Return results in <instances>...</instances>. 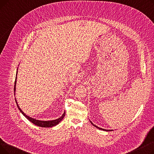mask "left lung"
Masks as SVG:
<instances>
[{
    "mask_svg": "<svg viewBox=\"0 0 154 154\" xmlns=\"http://www.w3.org/2000/svg\"><path fill=\"white\" fill-rule=\"evenodd\" d=\"M90 122H91V123L94 126V127H95L96 128H99V129H100V130H102V131H112V130H106V129H103V128H100V127H97V126H96L95 125H94L92 122H91V121H90Z\"/></svg>",
    "mask_w": 154,
    "mask_h": 154,
    "instance_id": "8db88e82",
    "label": "left lung"
}]
</instances>
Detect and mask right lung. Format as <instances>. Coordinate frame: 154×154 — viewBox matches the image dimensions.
Instances as JSON below:
<instances>
[{
	"label": "right lung",
	"mask_w": 154,
	"mask_h": 154,
	"mask_svg": "<svg viewBox=\"0 0 154 154\" xmlns=\"http://www.w3.org/2000/svg\"><path fill=\"white\" fill-rule=\"evenodd\" d=\"M16 80H17V75H16V77H15V84H14V92H15V85H16ZM15 102L16 103H17V107L19 109V110L20 111V112L22 113V114L25 116L29 121H30V122L32 123H33L34 124L37 125V126H39V127H54L56 125H57L60 121L64 118V116H65V114H66V112H65L63 115L59 119H56V120H49V121H42V120H36L35 119H33L32 117H30L27 116L26 115V114H24V112L20 109V108L19 107V105L17 102V100L15 99Z\"/></svg>",
	"instance_id": "add662e5"
}]
</instances>
